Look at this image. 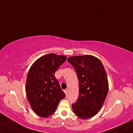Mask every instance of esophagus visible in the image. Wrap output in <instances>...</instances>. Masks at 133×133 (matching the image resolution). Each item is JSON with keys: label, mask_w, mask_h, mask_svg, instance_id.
<instances>
[{"label": "esophagus", "mask_w": 133, "mask_h": 133, "mask_svg": "<svg viewBox=\"0 0 133 133\" xmlns=\"http://www.w3.org/2000/svg\"><path fill=\"white\" fill-rule=\"evenodd\" d=\"M64 93L65 94V95H66L67 93H68V90H67V89L64 90Z\"/></svg>", "instance_id": "esophagus-1"}]
</instances>
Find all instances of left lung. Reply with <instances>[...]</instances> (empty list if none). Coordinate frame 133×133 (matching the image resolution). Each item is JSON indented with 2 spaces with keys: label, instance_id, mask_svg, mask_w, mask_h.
I'll return each mask as SVG.
<instances>
[{
  "label": "left lung",
  "instance_id": "8db88e82",
  "mask_svg": "<svg viewBox=\"0 0 133 133\" xmlns=\"http://www.w3.org/2000/svg\"><path fill=\"white\" fill-rule=\"evenodd\" d=\"M68 61L75 68L79 81V95L72 104L74 113L82 119L94 117L101 110L109 90L103 65L90 55L73 56Z\"/></svg>",
  "mask_w": 133,
  "mask_h": 133
}]
</instances>
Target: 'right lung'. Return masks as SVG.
<instances>
[{"label": "right lung", "mask_w": 133, "mask_h": 133, "mask_svg": "<svg viewBox=\"0 0 133 133\" xmlns=\"http://www.w3.org/2000/svg\"><path fill=\"white\" fill-rule=\"evenodd\" d=\"M66 59V56L48 54L37 59L29 69L25 92L34 112L41 117L54 113L65 96L54 75Z\"/></svg>", "instance_id": "add662e5"}]
</instances>
